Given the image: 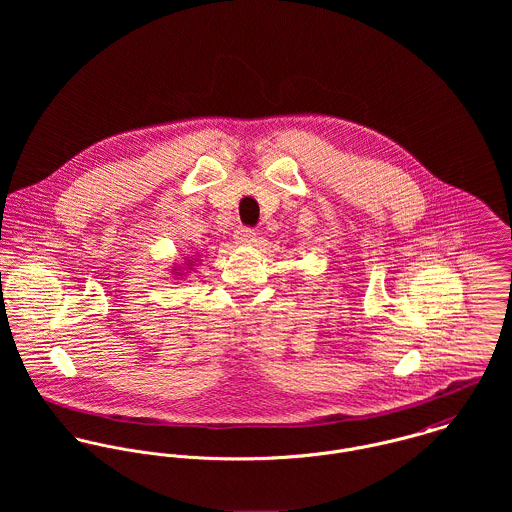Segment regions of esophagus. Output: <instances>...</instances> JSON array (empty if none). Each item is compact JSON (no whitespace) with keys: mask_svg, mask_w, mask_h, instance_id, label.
<instances>
[{"mask_svg":"<svg viewBox=\"0 0 512 512\" xmlns=\"http://www.w3.org/2000/svg\"><path fill=\"white\" fill-rule=\"evenodd\" d=\"M254 238H256V232L250 226H238L234 230V240L238 244H250V242H254Z\"/></svg>","mask_w":512,"mask_h":512,"instance_id":"34e87169","label":"esophagus"}]
</instances>
